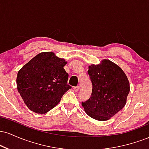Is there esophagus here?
I'll return each mask as SVG.
<instances>
[{
	"label": "esophagus",
	"instance_id": "obj_1",
	"mask_svg": "<svg viewBox=\"0 0 149 149\" xmlns=\"http://www.w3.org/2000/svg\"><path fill=\"white\" fill-rule=\"evenodd\" d=\"M73 90H74V91H75V92H78V90H80V86L73 87Z\"/></svg>",
	"mask_w": 149,
	"mask_h": 149
}]
</instances>
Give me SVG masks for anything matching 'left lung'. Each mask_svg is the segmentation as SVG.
<instances>
[{"instance_id": "left-lung-1", "label": "left lung", "mask_w": 149, "mask_h": 149, "mask_svg": "<svg viewBox=\"0 0 149 149\" xmlns=\"http://www.w3.org/2000/svg\"><path fill=\"white\" fill-rule=\"evenodd\" d=\"M92 84L90 98L82 106L90 117L104 121L125 107L130 92L127 77L120 66L109 59L88 66Z\"/></svg>"}]
</instances>
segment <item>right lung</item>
I'll return each mask as SVG.
<instances>
[{
	"mask_svg": "<svg viewBox=\"0 0 149 149\" xmlns=\"http://www.w3.org/2000/svg\"><path fill=\"white\" fill-rule=\"evenodd\" d=\"M66 63L54 52H41L18 71L17 90L31 111L46 113L71 88L67 84L69 74L64 69Z\"/></svg>",
	"mask_w": 149,
	"mask_h": 149,
	"instance_id": "add662e5",
	"label": "right lung"
}]
</instances>
